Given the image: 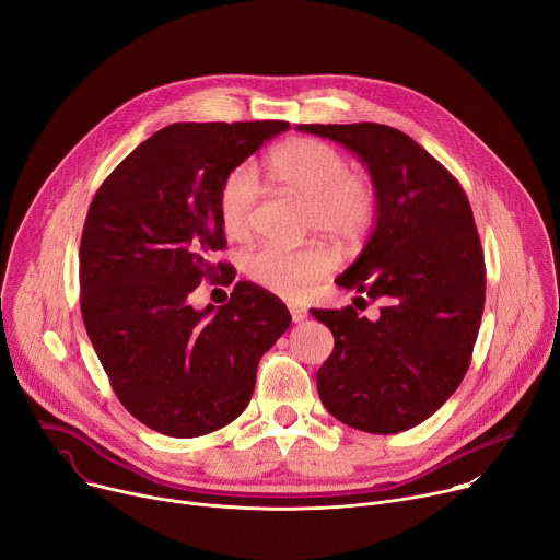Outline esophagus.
Returning <instances> with one entry per match:
<instances>
[{"mask_svg":"<svg viewBox=\"0 0 560 560\" xmlns=\"http://www.w3.org/2000/svg\"><path fill=\"white\" fill-rule=\"evenodd\" d=\"M288 310H290V316H292L294 324H301V322H305V318H307V310L296 305V303H290Z\"/></svg>","mask_w":560,"mask_h":560,"instance_id":"1","label":"esophagus"}]
</instances>
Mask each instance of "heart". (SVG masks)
I'll list each match as a JSON object with an SVG mask.
<instances>
[{"label": "heart", "mask_w": 560, "mask_h": 560, "mask_svg": "<svg viewBox=\"0 0 560 560\" xmlns=\"http://www.w3.org/2000/svg\"><path fill=\"white\" fill-rule=\"evenodd\" d=\"M268 177L285 192L305 201V223L339 242L352 244L368 234L376 219L378 195L374 184L348 171V159L335 145L318 139H292L275 148L266 162ZM259 203V182L248 166H238L221 184L219 221L232 238H246ZM332 268V255L318 244L285 248L261 244L244 257V270L259 288L285 299L301 296Z\"/></svg>", "instance_id": "heart-1"}]
</instances>
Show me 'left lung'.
Returning <instances> with one entry per match:
<instances>
[{
	"instance_id": "obj_1",
	"label": "left lung",
	"mask_w": 560,
	"mask_h": 560,
	"mask_svg": "<svg viewBox=\"0 0 560 560\" xmlns=\"http://www.w3.org/2000/svg\"><path fill=\"white\" fill-rule=\"evenodd\" d=\"M296 128L359 154L378 195L365 248L335 281L378 301V316L370 322L352 305L312 310L335 335V350L316 372L318 396L354 430H410L454 394L481 326L486 261L467 195L423 145L392 126Z\"/></svg>"
}]
</instances>
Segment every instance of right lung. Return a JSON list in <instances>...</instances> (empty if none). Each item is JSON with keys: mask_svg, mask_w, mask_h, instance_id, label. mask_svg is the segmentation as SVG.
Here are the masks:
<instances>
[{"mask_svg": "<svg viewBox=\"0 0 560 560\" xmlns=\"http://www.w3.org/2000/svg\"><path fill=\"white\" fill-rule=\"evenodd\" d=\"M288 121L171 124L106 177L79 244V303L121 406L154 432L192 439L246 410L259 359L290 328L283 301L238 281L195 310L201 281L228 285L219 190Z\"/></svg>", "mask_w": 560, "mask_h": 560, "instance_id": "obj_1", "label": "right lung"}]
</instances>
